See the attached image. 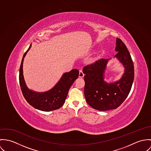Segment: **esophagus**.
<instances>
[{
	"instance_id": "1",
	"label": "esophagus",
	"mask_w": 151,
	"mask_h": 151,
	"mask_svg": "<svg viewBox=\"0 0 151 151\" xmlns=\"http://www.w3.org/2000/svg\"><path fill=\"white\" fill-rule=\"evenodd\" d=\"M84 75V74L83 72V70H82V69H80L79 70V77L80 78H82V77H83Z\"/></svg>"
}]
</instances>
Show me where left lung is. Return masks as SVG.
Masks as SVG:
<instances>
[{
    "label": "left lung",
    "instance_id": "1",
    "mask_svg": "<svg viewBox=\"0 0 151 151\" xmlns=\"http://www.w3.org/2000/svg\"><path fill=\"white\" fill-rule=\"evenodd\" d=\"M115 55L125 68L122 78L108 84L104 81V73L108 60L101 58L83 69L85 82L84 93L86 101L93 108L108 111L118 108L127 97L134 81L133 62L125 44L116 39Z\"/></svg>",
    "mask_w": 151,
    "mask_h": 151
}]
</instances>
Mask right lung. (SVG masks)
Returning <instances> with one entry per match:
<instances>
[{
  "instance_id": "obj_1",
  "label": "right lung",
  "mask_w": 151,
  "mask_h": 151,
  "mask_svg": "<svg viewBox=\"0 0 151 151\" xmlns=\"http://www.w3.org/2000/svg\"><path fill=\"white\" fill-rule=\"evenodd\" d=\"M31 47V45L24 53L19 68V82L22 94L27 101L37 109L51 111L59 109L64 104L69 90L74 81L78 78L79 72L77 69H74L64 73L57 84L46 92L37 93L29 90L24 81L22 64L24 58Z\"/></svg>"
}]
</instances>
